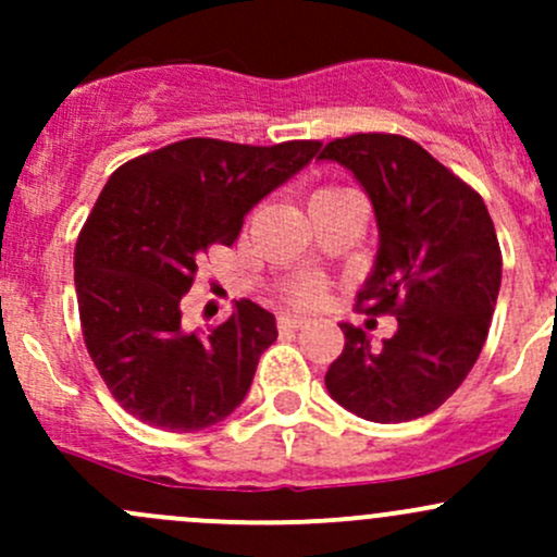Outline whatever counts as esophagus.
I'll return each mask as SVG.
<instances>
[{
    "label": "esophagus",
    "mask_w": 557,
    "mask_h": 557,
    "mask_svg": "<svg viewBox=\"0 0 557 557\" xmlns=\"http://www.w3.org/2000/svg\"><path fill=\"white\" fill-rule=\"evenodd\" d=\"M307 320L301 314H280L277 318V329L280 331H299Z\"/></svg>",
    "instance_id": "34e87169"
}]
</instances>
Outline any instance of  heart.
Returning <instances> with one entry per match:
<instances>
[{"label": "heart", "instance_id": "1", "mask_svg": "<svg viewBox=\"0 0 557 557\" xmlns=\"http://www.w3.org/2000/svg\"><path fill=\"white\" fill-rule=\"evenodd\" d=\"M331 190H336V188H320L314 196L331 194ZM285 299H288L290 305H299V307L318 305V301L323 299V283H320L318 277H299V280H294V283L285 285Z\"/></svg>", "mask_w": 557, "mask_h": 557}]
</instances>
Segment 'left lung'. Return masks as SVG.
<instances>
[{
	"label": "left lung",
	"mask_w": 557,
	"mask_h": 557,
	"mask_svg": "<svg viewBox=\"0 0 557 557\" xmlns=\"http://www.w3.org/2000/svg\"><path fill=\"white\" fill-rule=\"evenodd\" d=\"M318 159L356 174L377 218V258L356 307L398 320L383 347L339 323L345 350L325 372V387L372 423L423 418L471 372L496 310L502 247L485 201L398 134H350Z\"/></svg>",
	"instance_id": "1"
}]
</instances>
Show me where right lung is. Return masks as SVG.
<instances>
[{
  "instance_id": "add662e5",
  "label": "right lung",
  "mask_w": 557,
  "mask_h": 557,
  "mask_svg": "<svg viewBox=\"0 0 557 557\" xmlns=\"http://www.w3.org/2000/svg\"><path fill=\"white\" fill-rule=\"evenodd\" d=\"M318 150L190 137L110 174L77 237L75 290L88 356L128 414L190 434L243 404L274 314L243 299L215 329L188 331L180 301L207 250L234 245L247 212Z\"/></svg>"
}]
</instances>
